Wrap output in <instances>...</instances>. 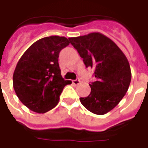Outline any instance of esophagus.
<instances>
[{"label":"esophagus","instance_id":"34e87169","mask_svg":"<svg viewBox=\"0 0 148 148\" xmlns=\"http://www.w3.org/2000/svg\"><path fill=\"white\" fill-rule=\"evenodd\" d=\"M80 82H81V81H80L79 79H75V80H73V83L75 85V86H78V85H79Z\"/></svg>","mask_w":148,"mask_h":148}]
</instances>
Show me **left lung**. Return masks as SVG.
<instances>
[{
	"label": "left lung",
	"mask_w": 148,
	"mask_h": 148,
	"mask_svg": "<svg viewBox=\"0 0 148 148\" xmlns=\"http://www.w3.org/2000/svg\"><path fill=\"white\" fill-rule=\"evenodd\" d=\"M86 67L95 69L97 81L90 84V94L80 102L91 113L103 115L125 96L131 80L129 62L114 42L99 32L69 38Z\"/></svg>",
	"instance_id": "left-lung-1"
}]
</instances>
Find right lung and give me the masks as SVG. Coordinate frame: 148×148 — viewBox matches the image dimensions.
Wrapping results in <instances>:
<instances>
[{"label": "right lung", "instance_id": "right-lung-1", "mask_svg": "<svg viewBox=\"0 0 148 148\" xmlns=\"http://www.w3.org/2000/svg\"><path fill=\"white\" fill-rule=\"evenodd\" d=\"M65 37L52 35L33 43L19 59L13 74V86L18 99L35 113H45L58 103L65 86L58 66V55L69 45Z\"/></svg>", "mask_w": 148, "mask_h": 148}]
</instances>
